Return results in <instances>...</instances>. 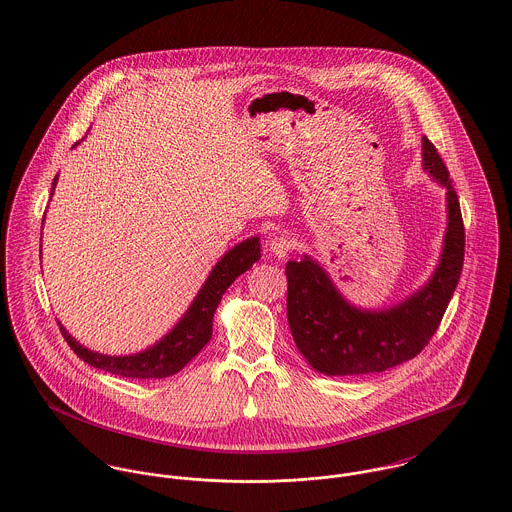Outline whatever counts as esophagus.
Returning a JSON list of instances; mask_svg holds the SVG:
<instances>
[{
  "instance_id": "1",
  "label": "esophagus",
  "mask_w": 512,
  "mask_h": 512,
  "mask_svg": "<svg viewBox=\"0 0 512 512\" xmlns=\"http://www.w3.org/2000/svg\"><path fill=\"white\" fill-rule=\"evenodd\" d=\"M267 247H269L271 255H275V257H279V259H284V257H288V253L292 251L294 243H292L290 237H286L284 233H275V235L269 239Z\"/></svg>"
}]
</instances>
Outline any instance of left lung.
<instances>
[{
  "label": "left lung",
  "instance_id": "8db88e82",
  "mask_svg": "<svg viewBox=\"0 0 512 512\" xmlns=\"http://www.w3.org/2000/svg\"><path fill=\"white\" fill-rule=\"evenodd\" d=\"M422 167L446 188L448 228L442 255L428 283L383 310H365L343 298L326 269L304 255L286 263V314L294 343L318 373L357 377L383 373L416 357L436 334L459 283L465 231L450 172L428 137Z\"/></svg>",
  "mask_w": 512,
  "mask_h": 512
}]
</instances>
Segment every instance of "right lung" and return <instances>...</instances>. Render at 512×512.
I'll return each instance as SVG.
<instances>
[{
    "mask_svg": "<svg viewBox=\"0 0 512 512\" xmlns=\"http://www.w3.org/2000/svg\"><path fill=\"white\" fill-rule=\"evenodd\" d=\"M78 145V143H76ZM74 145V147H76ZM58 176L53 180L51 196L55 192ZM45 222V218H43ZM261 259V243L259 237L253 235L235 247H231L228 253L216 263L212 273L208 275L206 283L198 290L196 298L184 312V316L178 320V324L171 332L153 343L151 347L131 353V355H104L98 351H92L80 341L74 340L66 328L58 322L60 334L64 336L70 349L88 365L96 369H104L112 375L127 377V379H165L178 373L192 357L198 355V351L212 338V320L218 304L222 302L224 292L229 284L233 283L239 275L249 271L257 261Z\"/></svg>",
    "mask_w": 512,
    "mask_h": 512,
    "instance_id": "obj_1",
    "label": "right lung"
}]
</instances>
